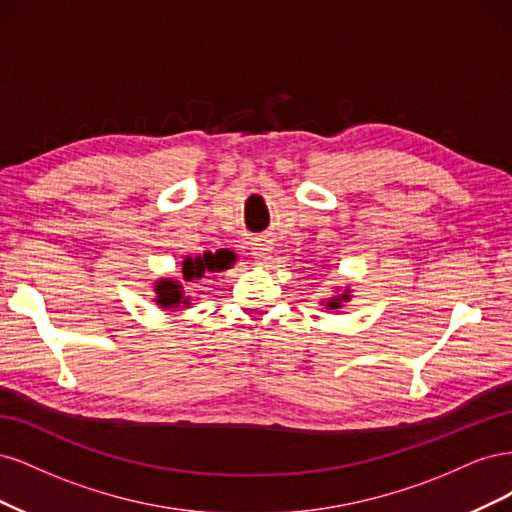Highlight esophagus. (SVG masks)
<instances>
[{"label":"esophagus","instance_id":"esophagus-1","mask_svg":"<svg viewBox=\"0 0 512 512\" xmlns=\"http://www.w3.org/2000/svg\"><path fill=\"white\" fill-rule=\"evenodd\" d=\"M271 254H273V247H271V243L269 241H256V243H252V258L256 260V262H267L269 258H271Z\"/></svg>","mask_w":512,"mask_h":512}]
</instances>
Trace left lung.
Listing matches in <instances>:
<instances>
[{
  "instance_id": "obj_1",
  "label": "left lung",
  "mask_w": 512,
  "mask_h": 512,
  "mask_svg": "<svg viewBox=\"0 0 512 512\" xmlns=\"http://www.w3.org/2000/svg\"><path fill=\"white\" fill-rule=\"evenodd\" d=\"M350 299H352V290H350V286H346V288H339V286H335V290H333L331 297H327V299H320V305H324L327 309H339V307H344V303H348Z\"/></svg>"
}]
</instances>
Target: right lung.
<instances>
[{"label": "right lung", "mask_w": 512, "mask_h": 512, "mask_svg": "<svg viewBox=\"0 0 512 512\" xmlns=\"http://www.w3.org/2000/svg\"><path fill=\"white\" fill-rule=\"evenodd\" d=\"M235 252L218 250V252H205L200 256H185L181 262V271L177 277H158L153 282V292H156V301L162 309H177L188 307L196 301L192 294L185 292V286L194 280L205 277V273H220L235 265Z\"/></svg>", "instance_id": "obj_1"}]
</instances>
